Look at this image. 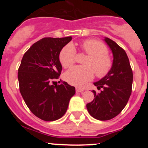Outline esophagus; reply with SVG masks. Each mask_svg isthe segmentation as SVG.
I'll list each match as a JSON object with an SVG mask.
<instances>
[{
  "label": "esophagus",
  "instance_id": "esophagus-1",
  "mask_svg": "<svg viewBox=\"0 0 148 148\" xmlns=\"http://www.w3.org/2000/svg\"><path fill=\"white\" fill-rule=\"evenodd\" d=\"M75 90H76V92H84V90H83V89L78 88V87H77V88L75 89Z\"/></svg>",
  "mask_w": 148,
  "mask_h": 148
}]
</instances>
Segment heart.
I'll use <instances>...</instances> for the list:
<instances>
[{
    "instance_id": "heart-1",
    "label": "heart",
    "mask_w": 148,
    "mask_h": 148,
    "mask_svg": "<svg viewBox=\"0 0 148 148\" xmlns=\"http://www.w3.org/2000/svg\"><path fill=\"white\" fill-rule=\"evenodd\" d=\"M82 48L88 55L84 64L70 69L64 75L69 84L76 87H83L94 77V72L98 77H104L112 67V60L108 56V48L96 40H87L82 44ZM59 61L64 68H69L75 63V49L71 44L62 48L59 54Z\"/></svg>"
}]
</instances>
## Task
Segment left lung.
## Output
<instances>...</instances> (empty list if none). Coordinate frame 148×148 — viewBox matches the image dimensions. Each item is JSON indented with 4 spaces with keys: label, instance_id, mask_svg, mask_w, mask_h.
<instances>
[{
    "label": "left lung",
    "instance_id": "obj_1",
    "mask_svg": "<svg viewBox=\"0 0 148 148\" xmlns=\"http://www.w3.org/2000/svg\"><path fill=\"white\" fill-rule=\"evenodd\" d=\"M104 40L113 53V64L105 76L93 83L101 90L99 93L92 90L95 99L87 104L90 116L101 121L110 120L121 113L129 100L133 84V72L125 51L108 38Z\"/></svg>",
    "mask_w": 148,
    "mask_h": 148
}]
</instances>
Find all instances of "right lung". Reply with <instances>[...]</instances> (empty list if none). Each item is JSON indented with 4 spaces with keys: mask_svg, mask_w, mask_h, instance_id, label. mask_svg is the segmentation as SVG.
Here are the masks:
<instances>
[{
    "mask_svg": "<svg viewBox=\"0 0 148 148\" xmlns=\"http://www.w3.org/2000/svg\"><path fill=\"white\" fill-rule=\"evenodd\" d=\"M71 40V36L40 39L23 55L18 69L22 97L31 112L44 121L61 118L75 93V87L65 82L55 86L50 84L59 78L62 70L60 52Z\"/></svg>",
    "mask_w": 148,
    "mask_h": 148,
    "instance_id": "right-lung-1",
    "label": "right lung"
}]
</instances>
